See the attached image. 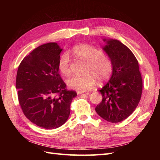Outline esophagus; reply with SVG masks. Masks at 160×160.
<instances>
[{"label":"esophagus","mask_w":160,"mask_h":160,"mask_svg":"<svg viewBox=\"0 0 160 160\" xmlns=\"http://www.w3.org/2000/svg\"><path fill=\"white\" fill-rule=\"evenodd\" d=\"M83 93H85V91H77V95H80V94H82Z\"/></svg>","instance_id":"34e87169"}]
</instances>
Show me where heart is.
Masks as SVG:
<instances>
[{"mask_svg":"<svg viewBox=\"0 0 160 160\" xmlns=\"http://www.w3.org/2000/svg\"><path fill=\"white\" fill-rule=\"evenodd\" d=\"M75 57L87 62L83 75H73L67 80V85L72 89L86 91L93 88L96 79L100 83L108 80L112 73L111 59L98 48L86 43L77 45L72 49ZM58 69L62 74L70 73V60L67 53L62 54L58 61Z\"/></svg>","mask_w":160,"mask_h":160,"instance_id":"1","label":"heart"}]
</instances>
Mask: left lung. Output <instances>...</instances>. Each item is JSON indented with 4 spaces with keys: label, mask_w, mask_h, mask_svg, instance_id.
I'll return each instance as SVG.
<instances>
[{
    "label": "left lung",
    "mask_w": 160,
    "mask_h": 160,
    "mask_svg": "<svg viewBox=\"0 0 160 160\" xmlns=\"http://www.w3.org/2000/svg\"><path fill=\"white\" fill-rule=\"evenodd\" d=\"M103 48L112 62L110 80L99 90L102 101L95 108L103 119L118 123L132 114L141 99L142 78L138 61L128 47L118 40L103 39Z\"/></svg>",
    "instance_id": "obj_1"
}]
</instances>
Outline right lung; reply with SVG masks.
I'll return each mask as SVG.
<instances>
[{
  "label": "right lung",
  "mask_w": 160,
  "mask_h": 160,
  "mask_svg": "<svg viewBox=\"0 0 160 160\" xmlns=\"http://www.w3.org/2000/svg\"><path fill=\"white\" fill-rule=\"evenodd\" d=\"M61 51L56 42L38 47L22 59L17 74L16 89L24 115L37 126L47 129L66 122L77 95L75 91L67 90L59 74Z\"/></svg>",
  "instance_id": "obj_1"
}]
</instances>
